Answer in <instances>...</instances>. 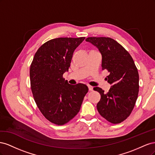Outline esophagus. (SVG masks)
<instances>
[{"label":"esophagus","mask_w":155,"mask_h":155,"mask_svg":"<svg viewBox=\"0 0 155 155\" xmlns=\"http://www.w3.org/2000/svg\"><path fill=\"white\" fill-rule=\"evenodd\" d=\"M88 91H92L93 90V87L91 85H88Z\"/></svg>","instance_id":"obj_1"}]
</instances>
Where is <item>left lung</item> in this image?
Returning <instances> with one entry per match:
<instances>
[{
  "label": "left lung",
  "mask_w": 155,
  "mask_h": 155,
  "mask_svg": "<svg viewBox=\"0 0 155 155\" xmlns=\"http://www.w3.org/2000/svg\"><path fill=\"white\" fill-rule=\"evenodd\" d=\"M99 49L103 70L109 72L107 82L112 86L108 92L100 87L97 104L100 114L112 124H120L132 112L139 92V74L133 58L122 46L110 37H91L86 39Z\"/></svg>",
  "instance_id": "1"
}]
</instances>
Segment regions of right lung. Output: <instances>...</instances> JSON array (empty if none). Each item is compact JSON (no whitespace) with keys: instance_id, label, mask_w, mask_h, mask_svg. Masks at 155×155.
Segmentation results:
<instances>
[{"instance_id":"obj_1","label":"right lung","mask_w":155,"mask_h":155,"mask_svg":"<svg viewBox=\"0 0 155 155\" xmlns=\"http://www.w3.org/2000/svg\"><path fill=\"white\" fill-rule=\"evenodd\" d=\"M85 37H59L41 45L30 68L31 90L37 107L50 122L63 125L79 112L88 92L84 84L70 85L63 75L68 71L73 53Z\"/></svg>"}]
</instances>
